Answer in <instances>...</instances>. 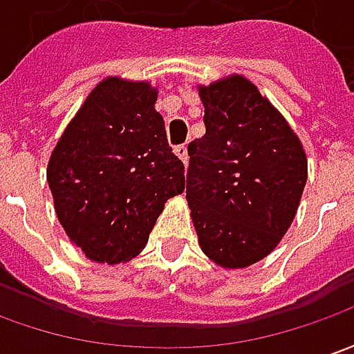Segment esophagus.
Here are the masks:
<instances>
[{
	"label": "esophagus",
	"mask_w": 354,
	"mask_h": 354,
	"mask_svg": "<svg viewBox=\"0 0 354 354\" xmlns=\"http://www.w3.org/2000/svg\"><path fill=\"white\" fill-rule=\"evenodd\" d=\"M174 154H176L178 158H180L184 165H188V149H186L184 145H178V147H174Z\"/></svg>",
	"instance_id": "obj_1"
}]
</instances>
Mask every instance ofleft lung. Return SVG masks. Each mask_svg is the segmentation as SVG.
<instances>
[{
  "mask_svg": "<svg viewBox=\"0 0 354 354\" xmlns=\"http://www.w3.org/2000/svg\"><path fill=\"white\" fill-rule=\"evenodd\" d=\"M205 135L188 145L186 200L201 250L225 268L264 259L284 237L308 180L301 142L249 80L200 88Z\"/></svg>",
  "mask_w": 354,
  "mask_h": 354,
  "instance_id": "1",
  "label": "left lung"
}]
</instances>
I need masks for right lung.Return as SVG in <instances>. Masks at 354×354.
Listing matches in <instances>:
<instances>
[{
    "instance_id": "obj_1",
    "label": "right lung",
    "mask_w": 354,
    "mask_h": 354,
    "mask_svg": "<svg viewBox=\"0 0 354 354\" xmlns=\"http://www.w3.org/2000/svg\"><path fill=\"white\" fill-rule=\"evenodd\" d=\"M145 82L107 78L58 140L48 162L56 215L95 262L117 264L147 245L165 201L184 189V165Z\"/></svg>"
}]
</instances>
